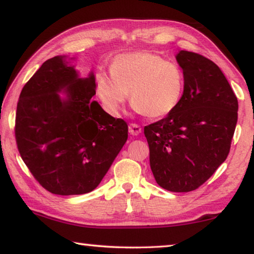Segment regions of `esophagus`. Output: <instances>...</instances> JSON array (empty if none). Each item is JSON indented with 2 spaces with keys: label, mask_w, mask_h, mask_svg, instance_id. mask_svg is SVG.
Wrapping results in <instances>:
<instances>
[{
  "label": "esophagus",
  "mask_w": 254,
  "mask_h": 254,
  "mask_svg": "<svg viewBox=\"0 0 254 254\" xmlns=\"http://www.w3.org/2000/svg\"><path fill=\"white\" fill-rule=\"evenodd\" d=\"M128 132H130V134L132 135H137L141 133V127L135 123H131L130 126H128Z\"/></svg>",
  "instance_id": "obj_1"
}]
</instances>
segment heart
<instances>
[{
	"label": "heart",
	"mask_w": 254,
	"mask_h": 254,
	"mask_svg": "<svg viewBox=\"0 0 254 254\" xmlns=\"http://www.w3.org/2000/svg\"><path fill=\"white\" fill-rule=\"evenodd\" d=\"M110 72L97 71L94 87L103 109L111 115L120 113L128 91L134 109L149 118L165 117L182 100L183 69L152 51L120 55L112 62Z\"/></svg>",
	"instance_id": "1"
}]
</instances>
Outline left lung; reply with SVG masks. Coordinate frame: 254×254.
Returning <instances> with one entry per match:
<instances>
[{"instance_id": "left-lung-1", "label": "left lung", "mask_w": 254, "mask_h": 254, "mask_svg": "<svg viewBox=\"0 0 254 254\" xmlns=\"http://www.w3.org/2000/svg\"><path fill=\"white\" fill-rule=\"evenodd\" d=\"M176 59L185 75L182 100L165 119L144 127V135L157 184L187 192L212 177L229 156L239 104L212 60L187 50Z\"/></svg>"}]
</instances>
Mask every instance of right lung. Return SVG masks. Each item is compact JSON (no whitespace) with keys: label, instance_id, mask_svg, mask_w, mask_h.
Here are the masks:
<instances>
[{"label":"right lung","instance_id":"obj_1","mask_svg":"<svg viewBox=\"0 0 254 254\" xmlns=\"http://www.w3.org/2000/svg\"><path fill=\"white\" fill-rule=\"evenodd\" d=\"M65 89L68 98L57 94ZM94 75L78 78L64 57L42 64L20 94L15 140L34 179L56 195H80L102 182L127 140V124L97 102Z\"/></svg>","mask_w":254,"mask_h":254}]
</instances>
